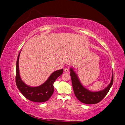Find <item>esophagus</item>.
Listing matches in <instances>:
<instances>
[{"label": "esophagus", "instance_id": "1", "mask_svg": "<svg viewBox=\"0 0 125 125\" xmlns=\"http://www.w3.org/2000/svg\"><path fill=\"white\" fill-rule=\"evenodd\" d=\"M64 72L66 73H67L69 72V70L68 68H66H66H64Z\"/></svg>", "mask_w": 125, "mask_h": 125}]
</instances>
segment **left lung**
I'll return each mask as SVG.
<instances>
[{
  "instance_id": "obj_1",
  "label": "left lung",
  "mask_w": 125,
  "mask_h": 125,
  "mask_svg": "<svg viewBox=\"0 0 125 125\" xmlns=\"http://www.w3.org/2000/svg\"><path fill=\"white\" fill-rule=\"evenodd\" d=\"M70 72L74 94L78 100L84 104H94L100 102L108 93L113 84L114 76L113 73L111 82L107 87L104 90L100 91L91 92L85 88L82 85L76 74L73 69H70Z\"/></svg>"
}]
</instances>
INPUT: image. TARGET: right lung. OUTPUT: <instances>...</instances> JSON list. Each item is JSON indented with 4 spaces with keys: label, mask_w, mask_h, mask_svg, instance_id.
<instances>
[{
    "label": "right lung",
    "mask_w": 125,
    "mask_h": 125,
    "mask_svg": "<svg viewBox=\"0 0 125 125\" xmlns=\"http://www.w3.org/2000/svg\"><path fill=\"white\" fill-rule=\"evenodd\" d=\"M20 52L18 56L16 63V83L17 87L24 97L29 101L37 103L47 101L51 97L54 92L53 84L56 78L62 74L63 69L59 70L53 72L45 83L40 86L37 87L28 86L21 80L19 74V59Z\"/></svg>",
    "instance_id": "right-lung-1"
}]
</instances>
